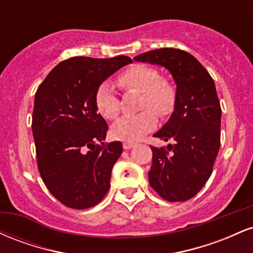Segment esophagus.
<instances>
[{
  "mask_svg": "<svg viewBox=\"0 0 253 253\" xmlns=\"http://www.w3.org/2000/svg\"><path fill=\"white\" fill-rule=\"evenodd\" d=\"M123 146H124L125 150H129V149H132V147H134L135 144L130 143V141H125V143L123 144Z\"/></svg>",
  "mask_w": 253,
  "mask_h": 253,
  "instance_id": "esophagus-1",
  "label": "esophagus"
}]
</instances>
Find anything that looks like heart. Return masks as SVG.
<instances>
[{"mask_svg": "<svg viewBox=\"0 0 253 253\" xmlns=\"http://www.w3.org/2000/svg\"><path fill=\"white\" fill-rule=\"evenodd\" d=\"M118 84L121 88L141 92L139 109L143 110L133 117H124L113 125L114 138L126 141H136L157 125V114L161 117L170 114L175 108L177 92L173 84L155 68L136 64L119 75ZM95 103L103 118L113 120L120 113V100L112 84L104 82L95 94ZM155 110L154 112L153 110Z\"/></svg>", "mask_w": 253, "mask_h": 253, "instance_id": "obj_1", "label": "heart"}]
</instances>
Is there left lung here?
I'll use <instances>...</instances> for the list:
<instances>
[{"label":"left lung","instance_id":"left-lung-1","mask_svg":"<svg viewBox=\"0 0 253 253\" xmlns=\"http://www.w3.org/2000/svg\"><path fill=\"white\" fill-rule=\"evenodd\" d=\"M134 60L164 66L177 84L175 110L153 135L172 144L151 146L149 182L162 199L187 201L208 181L220 149L221 107L215 84L195 57L178 48L145 52Z\"/></svg>","mask_w":253,"mask_h":253}]
</instances>
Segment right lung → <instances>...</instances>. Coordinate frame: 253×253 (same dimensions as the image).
Instances as JSON below:
<instances>
[{"label": "right lung", "instance_id": "obj_1", "mask_svg": "<svg viewBox=\"0 0 253 253\" xmlns=\"http://www.w3.org/2000/svg\"><path fill=\"white\" fill-rule=\"evenodd\" d=\"M129 63L126 56L69 58L37 90L32 129L38 169L48 191L66 207H94L108 193L123 144L103 143L108 125L97 113L95 94L107 77Z\"/></svg>", "mask_w": 253, "mask_h": 253}]
</instances>
